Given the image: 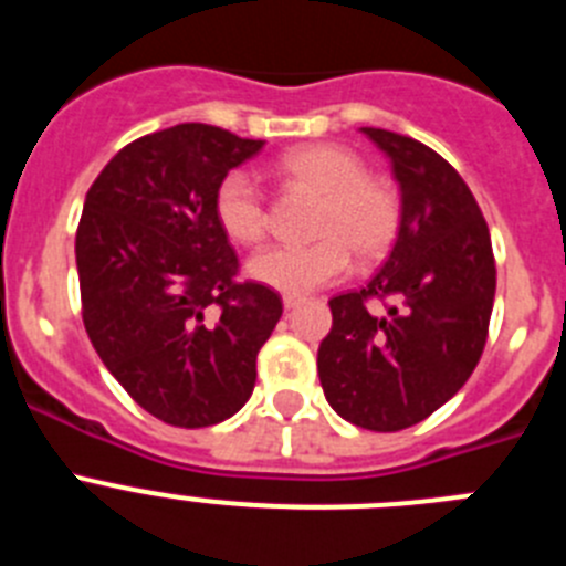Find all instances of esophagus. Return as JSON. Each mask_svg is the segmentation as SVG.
Segmentation results:
<instances>
[{"mask_svg":"<svg viewBox=\"0 0 566 566\" xmlns=\"http://www.w3.org/2000/svg\"><path fill=\"white\" fill-rule=\"evenodd\" d=\"M300 303H303V300L294 297V294H286V297H283V308H286V312H292V308H297Z\"/></svg>","mask_w":566,"mask_h":566,"instance_id":"obj_1","label":"esophagus"}]
</instances>
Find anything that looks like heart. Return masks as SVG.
<instances>
[{
    "mask_svg": "<svg viewBox=\"0 0 566 566\" xmlns=\"http://www.w3.org/2000/svg\"><path fill=\"white\" fill-rule=\"evenodd\" d=\"M280 172L289 184L319 195L312 234L306 247H269L249 260V277L274 292L312 294L337 283L357 254L379 260L399 234L402 207L391 181L365 172L352 149L337 144H308L280 158ZM214 218L238 243H260L266 238L269 209L258 181L247 169H232L214 189Z\"/></svg>",
    "mask_w": 566,
    "mask_h": 566,
    "instance_id": "b5f03b06",
    "label": "heart"
}]
</instances>
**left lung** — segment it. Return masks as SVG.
<instances>
[{
    "mask_svg": "<svg viewBox=\"0 0 566 566\" xmlns=\"http://www.w3.org/2000/svg\"><path fill=\"white\" fill-rule=\"evenodd\" d=\"M388 155L399 184L397 243L368 286L337 294L317 374L345 422L391 433L442 408L484 352L496 297L488 223L462 175L431 147L363 127ZM371 296L391 298L382 315Z\"/></svg>",
    "mask_w": 566,
    "mask_h": 566,
    "instance_id": "8db88e82",
    "label": "left lung"
}]
</instances>
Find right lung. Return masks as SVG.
<instances>
[{"mask_svg":"<svg viewBox=\"0 0 566 566\" xmlns=\"http://www.w3.org/2000/svg\"><path fill=\"white\" fill-rule=\"evenodd\" d=\"M266 142L175 124L127 144L84 201L76 266L87 337L144 411L209 428L254 391L280 294L240 283L214 189Z\"/></svg>","mask_w":566,"mask_h":566,"instance_id":"obj_1","label":"right lung"}]
</instances>
